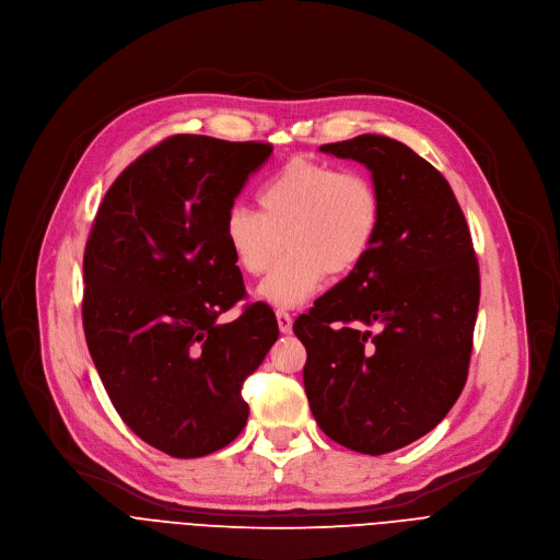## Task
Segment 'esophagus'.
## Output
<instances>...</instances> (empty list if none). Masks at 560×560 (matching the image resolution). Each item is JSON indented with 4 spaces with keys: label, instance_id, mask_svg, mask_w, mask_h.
<instances>
[{
    "label": "esophagus",
    "instance_id": "1",
    "mask_svg": "<svg viewBox=\"0 0 560 560\" xmlns=\"http://www.w3.org/2000/svg\"><path fill=\"white\" fill-rule=\"evenodd\" d=\"M277 322H279V330H281L283 335L292 332V315H290V313L277 311Z\"/></svg>",
    "mask_w": 560,
    "mask_h": 560
}]
</instances>
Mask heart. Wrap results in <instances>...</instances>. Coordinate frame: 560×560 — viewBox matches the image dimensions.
<instances>
[{"mask_svg": "<svg viewBox=\"0 0 560 560\" xmlns=\"http://www.w3.org/2000/svg\"><path fill=\"white\" fill-rule=\"evenodd\" d=\"M260 211L234 205L222 236L247 275H264L283 249L290 252L258 285L275 308H296L322 288L326 275L342 277L360 266L381 228L376 186L360 173L306 158L290 160L258 194Z\"/></svg>", "mask_w": 560, "mask_h": 560, "instance_id": "1", "label": "heart"}]
</instances>
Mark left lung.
<instances>
[{
    "instance_id": "8db88e82",
    "label": "left lung",
    "mask_w": 560,
    "mask_h": 560,
    "mask_svg": "<svg viewBox=\"0 0 560 560\" xmlns=\"http://www.w3.org/2000/svg\"><path fill=\"white\" fill-rule=\"evenodd\" d=\"M319 151L371 173L383 215L360 266L294 322L304 387L326 436L385 455L436 428L464 389L477 258L451 184L412 148L360 135Z\"/></svg>"
}]
</instances>
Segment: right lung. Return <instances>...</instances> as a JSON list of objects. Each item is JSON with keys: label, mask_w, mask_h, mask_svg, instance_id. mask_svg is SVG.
Returning a JSON list of instances; mask_svg holds the SVG:
<instances>
[{"label": "right lung", "mask_w": 560, "mask_h": 560, "mask_svg": "<svg viewBox=\"0 0 560 560\" xmlns=\"http://www.w3.org/2000/svg\"><path fill=\"white\" fill-rule=\"evenodd\" d=\"M270 155L268 143L168 137L109 186L85 247L83 326L101 383L124 423L177 459L241 434L243 381L279 338L260 302L218 322L245 294L222 222Z\"/></svg>", "instance_id": "add662e5"}]
</instances>
